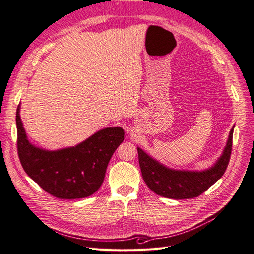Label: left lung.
<instances>
[{
    "instance_id": "1",
    "label": "left lung",
    "mask_w": 254,
    "mask_h": 254,
    "mask_svg": "<svg viewBox=\"0 0 254 254\" xmlns=\"http://www.w3.org/2000/svg\"><path fill=\"white\" fill-rule=\"evenodd\" d=\"M234 126L229 133L225 149L213 166L204 171H178L167 167L137 147L143 179L156 193L172 199H189L201 195L225 174L232 150Z\"/></svg>"
}]
</instances>
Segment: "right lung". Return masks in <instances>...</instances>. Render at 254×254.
Here are the masks:
<instances>
[{
	"mask_svg": "<svg viewBox=\"0 0 254 254\" xmlns=\"http://www.w3.org/2000/svg\"><path fill=\"white\" fill-rule=\"evenodd\" d=\"M18 155L23 170L54 197L78 199L89 197L101 188L109 161L124 141L122 127H107L73 147L47 150L27 139L20 118L16 115Z\"/></svg>",
	"mask_w": 254,
	"mask_h": 254,
	"instance_id": "right-lung-1",
	"label": "right lung"
}]
</instances>
